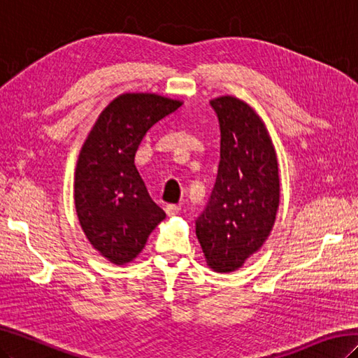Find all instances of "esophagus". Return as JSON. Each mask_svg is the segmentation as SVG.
<instances>
[{
    "label": "esophagus",
    "instance_id": "1",
    "mask_svg": "<svg viewBox=\"0 0 358 358\" xmlns=\"http://www.w3.org/2000/svg\"><path fill=\"white\" fill-rule=\"evenodd\" d=\"M179 211H180L179 205H167V208H165V213H167L170 217L179 214Z\"/></svg>",
    "mask_w": 358,
    "mask_h": 358
}]
</instances>
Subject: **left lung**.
<instances>
[{
    "label": "left lung",
    "instance_id": "left-lung-1",
    "mask_svg": "<svg viewBox=\"0 0 358 358\" xmlns=\"http://www.w3.org/2000/svg\"><path fill=\"white\" fill-rule=\"evenodd\" d=\"M220 124L215 185L196 235L208 266L234 272L264 245L280 206V174L272 139L257 112L232 95L211 100Z\"/></svg>",
    "mask_w": 358,
    "mask_h": 358
}]
</instances>
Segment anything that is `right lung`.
I'll return each mask as SVG.
<instances>
[{
  "label": "right lung",
  "instance_id": "right-lung-1",
  "mask_svg": "<svg viewBox=\"0 0 358 358\" xmlns=\"http://www.w3.org/2000/svg\"><path fill=\"white\" fill-rule=\"evenodd\" d=\"M180 106L158 94H121L100 113L78 155V222L92 248L113 264L130 263L165 219L139 176L135 155L149 129Z\"/></svg>",
  "mask_w": 358,
  "mask_h": 358
}]
</instances>
